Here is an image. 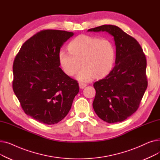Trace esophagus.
Returning <instances> with one entry per match:
<instances>
[{
	"instance_id": "34e87169",
	"label": "esophagus",
	"mask_w": 160,
	"mask_h": 160,
	"mask_svg": "<svg viewBox=\"0 0 160 160\" xmlns=\"http://www.w3.org/2000/svg\"><path fill=\"white\" fill-rule=\"evenodd\" d=\"M86 86H87V84L86 83H82V82H80L79 83V87L80 89H83Z\"/></svg>"
}]
</instances>
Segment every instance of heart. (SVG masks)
Here are the masks:
<instances>
[{"label": "heart", "mask_w": 160, "mask_h": 160, "mask_svg": "<svg viewBox=\"0 0 160 160\" xmlns=\"http://www.w3.org/2000/svg\"><path fill=\"white\" fill-rule=\"evenodd\" d=\"M68 49L69 52L64 50L59 52V62L64 72L70 77L82 65L83 67L76 77L80 82H90L95 77H103L112 69L115 48L108 39L82 34L70 42Z\"/></svg>", "instance_id": "1"}]
</instances>
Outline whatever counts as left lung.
<instances>
[{
    "instance_id": "obj_1",
    "label": "left lung",
    "mask_w": 160,
    "mask_h": 160,
    "mask_svg": "<svg viewBox=\"0 0 160 160\" xmlns=\"http://www.w3.org/2000/svg\"><path fill=\"white\" fill-rule=\"evenodd\" d=\"M88 32H106L113 38L115 66L104 78L94 83L93 107L104 121L122 122L136 112L147 89L146 57L138 42L115 25L104 24Z\"/></svg>"
}]
</instances>
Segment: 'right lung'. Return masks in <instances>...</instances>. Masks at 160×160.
<instances>
[{"label": "right lung", "mask_w": 160, "mask_h": 160, "mask_svg": "<svg viewBox=\"0 0 160 160\" xmlns=\"http://www.w3.org/2000/svg\"><path fill=\"white\" fill-rule=\"evenodd\" d=\"M74 33L45 30L28 39L13 65V89L25 113L37 121L54 124L70 111L79 92L78 82L60 67L58 54Z\"/></svg>", "instance_id": "add662e5"}]
</instances>
